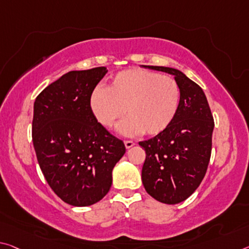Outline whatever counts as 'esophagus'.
<instances>
[{
  "mask_svg": "<svg viewBox=\"0 0 249 249\" xmlns=\"http://www.w3.org/2000/svg\"><path fill=\"white\" fill-rule=\"evenodd\" d=\"M124 144H125V147L126 148H131V147H133V146L134 145H135V143H134V142L133 141H125L124 142Z\"/></svg>",
  "mask_w": 249,
  "mask_h": 249,
  "instance_id": "34e87169",
  "label": "esophagus"
}]
</instances>
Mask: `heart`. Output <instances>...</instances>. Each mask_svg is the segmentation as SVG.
<instances>
[{"instance_id":"obj_1","label":"heart","mask_w":249,"mask_h":249,"mask_svg":"<svg viewBox=\"0 0 249 249\" xmlns=\"http://www.w3.org/2000/svg\"><path fill=\"white\" fill-rule=\"evenodd\" d=\"M179 101V86L174 78L131 69L117 73L107 89L96 86L90 93L89 105L98 123L109 129L127 114L118 131L131 137L164 132L174 121Z\"/></svg>"}]
</instances>
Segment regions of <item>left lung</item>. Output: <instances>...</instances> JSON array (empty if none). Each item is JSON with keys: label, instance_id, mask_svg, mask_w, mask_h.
<instances>
[{"label": "left lung", "instance_id": "left-lung-1", "mask_svg": "<svg viewBox=\"0 0 249 249\" xmlns=\"http://www.w3.org/2000/svg\"><path fill=\"white\" fill-rule=\"evenodd\" d=\"M143 68L174 75L179 86V107L172 124L139 143L146 153L142 168L146 192L160 203L178 204L196 191L206 174L214 120L203 89L183 72L165 66Z\"/></svg>", "mask_w": 249, "mask_h": 249}]
</instances>
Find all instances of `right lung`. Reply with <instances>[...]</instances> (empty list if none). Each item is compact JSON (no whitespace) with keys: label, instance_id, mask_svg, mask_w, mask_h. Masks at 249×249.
Wrapping results in <instances>:
<instances>
[{"label":"right lung","instance_id":"right-lung-1","mask_svg":"<svg viewBox=\"0 0 249 249\" xmlns=\"http://www.w3.org/2000/svg\"><path fill=\"white\" fill-rule=\"evenodd\" d=\"M107 73L104 66L71 71L42 90L34 102L32 139L45 179L62 200L84 207L103 198L112 172L125 154L90 112L89 98Z\"/></svg>","mask_w":249,"mask_h":249}]
</instances>
